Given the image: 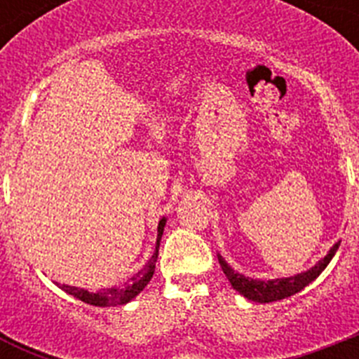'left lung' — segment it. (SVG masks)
Here are the masks:
<instances>
[{
	"label": "left lung",
	"instance_id": "1",
	"mask_svg": "<svg viewBox=\"0 0 359 359\" xmlns=\"http://www.w3.org/2000/svg\"><path fill=\"white\" fill-rule=\"evenodd\" d=\"M340 243L338 241L336 244H332V248L329 250L327 255L320 259L313 268H309L307 271H302V273H297L293 277H282V278H271V280H261V278H252V277H244L243 273H237L236 269L231 268L223 257L217 253L219 264L223 268L224 275L230 280L231 287L236 291H239L244 298H248L252 302L259 304H269V302H277V300H282V298L293 297L294 293L302 291L304 287L309 286L311 282L315 280L323 269L327 268V264L331 262V259L334 257L336 250L340 248Z\"/></svg>",
	"mask_w": 359,
	"mask_h": 359
}]
</instances>
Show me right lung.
<instances>
[{
	"label": "right lung",
	"mask_w": 359,
	"mask_h": 359,
	"mask_svg": "<svg viewBox=\"0 0 359 359\" xmlns=\"http://www.w3.org/2000/svg\"><path fill=\"white\" fill-rule=\"evenodd\" d=\"M165 224H167V217H161L160 223H158L156 250H154L151 259L145 262L144 268H142L135 277H131V280H129L123 287H109V290L91 293V291L88 290L68 286V284H62V286L61 284H57V286L61 287L62 291H66L68 294H72V297L82 300V302L90 304V306H97V307L126 306V304L131 302L133 298H136L142 291H144V287L147 286L149 280H151L152 275H154V268H156V261H158V250H160V241H161V236H163Z\"/></svg>",
	"instance_id": "obj_1"
}]
</instances>
